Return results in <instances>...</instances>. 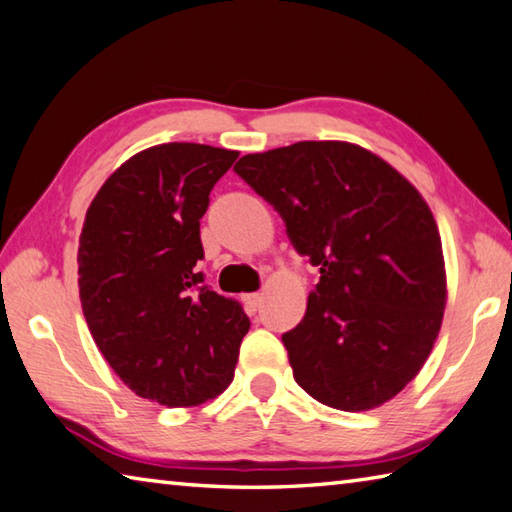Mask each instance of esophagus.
<instances>
[{"label": "esophagus", "instance_id": "1", "mask_svg": "<svg viewBox=\"0 0 512 512\" xmlns=\"http://www.w3.org/2000/svg\"><path fill=\"white\" fill-rule=\"evenodd\" d=\"M244 304L248 306L250 311H257L259 304H262V293H248V295H244Z\"/></svg>", "mask_w": 512, "mask_h": 512}]
</instances>
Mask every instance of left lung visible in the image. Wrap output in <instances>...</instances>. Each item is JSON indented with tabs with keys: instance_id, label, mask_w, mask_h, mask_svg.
I'll use <instances>...</instances> for the list:
<instances>
[{
	"instance_id": "obj_1",
	"label": "left lung",
	"mask_w": 512,
	"mask_h": 512,
	"mask_svg": "<svg viewBox=\"0 0 512 512\" xmlns=\"http://www.w3.org/2000/svg\"><path fill=\"white\" fill-rule=\"evenodd\" d=\"M235 172L320 266L302 322L282 336L295 383L345 412L387 403L430 356L448 297L425 199L380 156L345 141L246 154Z\"/></svg>"
}]
</instances>
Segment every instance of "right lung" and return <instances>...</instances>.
Instances as JSON below:
<instances>
[{"mask_svg": "<svg viewBox=\"0 0 512 512\" xmlns=\"http://www.w3.org/2000/svg\"><path fill=\"white\" fill-rule=\"evenodd\" d=\"M239 152L163 143L134 154L91 201L78 246L82 313L134 394L201 405L230 385L250 329L237 300L210 291L199 219Z\"/></svg>", "mask_w": 512, "mask_h": 512, "instance_id": "right-lung-1", "label": "right lung"}]
</instances>
